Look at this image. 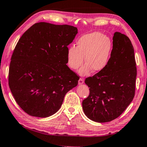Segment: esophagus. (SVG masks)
Listing matches in <instances>:
<instances>
[{"label": "esophagus", "mask_w": 147, "mask_h": 147, "mask_svg": "<svg viewBox=\"0 0 147 147\" xmlns=\"http://www.w3.org/2000/svg\"><path fill=\"white\" fill-rule=\"evenodd\" d=\"M84 78H80L79 79V80H78V84H80V85H81V84H84Z\"/></svg>", "instance_id": "esophagus-1"}]
</instances>
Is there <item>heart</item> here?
Segmentation results:
<instances>
[{
    "instance_id": "b5f03b06",
    "label": "heart",
    "mask_w": 147,
    "mask_h": 147,
    "mask_svg": "<svg viewBox=\"0 0 147 147\" xmlns=\"http://www.w3.org/2000/svg\"><path fill=\"white\" fill-rule=\"evenodd\" d=\"M111 41L108 37L100 32L84 35L77 41V46H71L67 50V62L71 69H78L85 61L86 65L80 71L82 75L88 74L91 69L99 72L106 67L109 59Z\"/></svg>"
}]
</instances>
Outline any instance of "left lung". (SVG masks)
I'll list each match as a JSON object with an SVG mask.
<instances>
[{
  "mask_svg": "<svg viewBox=\"0 0 147 147\" xmlns=\"http://www.w3.org/2000/svg\"><path fill=\"white\" fill-rule=\"evenodd\" d=\"M137 76L134 49L126 35L116 32L113 49L105 68L85 80L89 94L82 102L85 115L97 123L120 116L135 95Z\"/></svg>",
  "mask_w": 147,
  "mask_h": 147,
  "instance_id": "left-lung-1",
  "label": "left lung"
}]
</instances>
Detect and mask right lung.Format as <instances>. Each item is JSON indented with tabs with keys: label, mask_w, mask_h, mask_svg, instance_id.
<instances>
[{
	"label": "right lung",
	"mask_w": 147,
	"mask_h": 147,
	"mask_svg": "<svg viewBox=\"0 0 147 147\" xmlns=\"http://www.w3.org/2000/svg\"><path fill=\"white\" fill-rule=\"evenodd\" d=\"M76 27L36 23L23 34L12 54L8 84L17 104L27 114L47 117L60 108L66 93L78 85L69 69L67 46Z\"/></svg>",
	"instance_id": "right-lung-1"
}]
</instances>
